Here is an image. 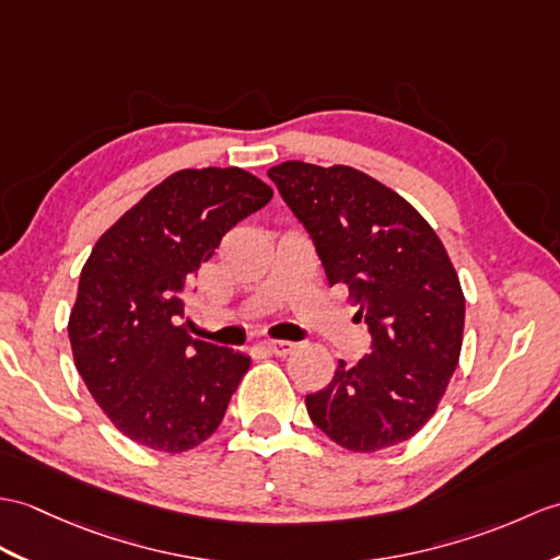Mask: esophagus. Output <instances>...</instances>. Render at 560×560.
I'll return each instance as SVG.
<instances>
[{
	"label": "esophagus",
	"instance_id": "obj_1",
	"mask_svg": "<svg viewBox=\"0 0 560 560\" xmlns=\"http://www.w3.org/2000/svg\"><path fill=\"white\" fill-rule=\"evenodd\" d=\"M259 348L262 350H267V353H271V355H289L291 350L295 348V343H291V341H262L259 343Z\"/></svg>",
	"mask_w": 560,
	"mask_h": 560
}]
</instances>
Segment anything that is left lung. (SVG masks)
<instances>
[{"instance_id":"obj_1","label":"left lung","mask_w":560,"mask_h":560,"mask_svg":"<svg viewBox=\"0 0 560 560\" xmlns=\"http://www.w3.org/2000/svg\"><path fill=\"white\" fill-rule=\"evenodd\" d=\"M267 176L372 336L370 355L339 360L334 380L305 396L310 420L355 453L408 441L460 358L465 298L444 243L410 202L358 168L283 162Z\"/></svg>"}]
</instances>
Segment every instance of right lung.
Returning <instances> with one entry per match:
<instances>
[{
    "label": "right lung",
    "mask_w": 560,
    "mask_h": 560,
    "mask_svg": "<svg viewBox=\"0 0 560 560\" xmlns=\"http://www.w3.org/2000/svg\"><path fill=\"white\" fill-rule=\"evenodd\" d=\"M271 188L238 166L184 168L102 233L69 319L75 370L121 434L164 453L195 448L224 420L250 358L190 339L188 283L224 233Z\"/></svg>",
    "instance_id": "1"
}]
</instances>
